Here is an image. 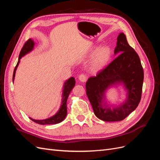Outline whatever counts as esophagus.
<instances>
[{
  "instance_id": "34e87169",
  "label": "esophagus",
  "mask_w": 160,
  "mask_h": 160,
  "mask_svg": "<svg viewBox=\"0 0 160 160\" xmlns=\"http://www.w3.org/2000/svg\"><path fill=\"white\" fill-rule=\"evenodd\" d=\"M79 79L81 82H85L87 81V79H88V76L85 74H81L79 76Z\"/></svg>"
}]
</instances>
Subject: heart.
Returning <instances> with one entry per match:
<instances>
[{
	"label": "heart",
	"instance_id": "b5f03b06",
	"mask_svg": "<svg viewBox=\"0 0 160 160\" xmlns=\"http://www.w3.org/2000/svg\"><path fill=\"white\" fill-rule=\"evenodd\" d=\"M97 47H93V52ZM112 57V50L109 46H103L97 50L91 62V70L97 72L106 67Z\"/></svg>",
	"mask_w": 160,
	"mask_h": 160
}]
</instances>
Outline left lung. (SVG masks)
Returning a JSON list of instances; mask_svg holds the SVG:
<instances>
[{
	"instance_id": "left-lung-1",
	"label": "left lung",
	"mask_w": 160,
	"mask_h": 160,
	"mask_svg": "<svg viewBox=\"0 0 160 160\" xmlns=\"http://www.w3.org/2000/svg\"><path fill=\"white\" fill-rule=\"evenodd\" d=\"M115 55L119 54L98 75L86 82V93L94 113L104 122L122 121L138 106L142 98L143 69L138 53L128 44L123 32L118 37ZM124 84L127 90V99L119 107L111 109L103 104L104 92L110 86ZM112 107V105H111Z\"/></svg>"
}]
</instances>
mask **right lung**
I'll return each mask as SVG.
<instances>
[{"label":"right lung","instance_id":"1","mask_svg":"<svg viewBox=\"0 0 160 160\" xmlns=\"http://www.w3.org/2000/svg\"><path fill=\"white\" fill-rule=\"evenodd\" d=\"M34 46H35V42H34V41L31 39V38H29V39L25 43V45H23L22 49L20 52V54H19L18 61L15 67V68L14 69L13 75H12V81H14L16 70L19 64V62H20V59H21V57L25 56L26 54H27V53H28L29 52H31L33 49ZM75 85V81L74 77H71V78H69L68 80H67L65 82L64 85H63V90H62V93L61 105L59 110L58 111V112L55 115L52 116V117L49 118L42 119V120H37V119H32L31 118H29L32 121V122L40 125L57 124L61 122L62 121H63L67 113V99H68L69 95L70 94L72 88H74Z\"/></svg>","mask_w":160,"mask_h":160}]
</instances>
